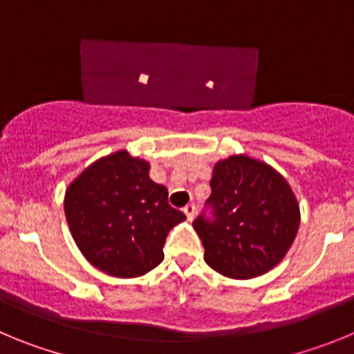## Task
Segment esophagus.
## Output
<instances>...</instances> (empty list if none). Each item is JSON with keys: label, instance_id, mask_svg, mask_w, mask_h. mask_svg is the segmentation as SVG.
Wrapping results in <instances>:
<instances>
[{"label": "esophagus", "instance_id": "obj_1", "mask_svg": "<svg viewBox=\"0 0 354 354\" xmlns=\"http://www.w3.org/2000/svg\"><path fill=\"white\" fill-rule=\"evenodd\" d=\"M183 212H185V215H187V218H189V221H192L194 215H196V205H194V203H189V205L183 208Z\"/></svg>", "mask_w": 354, "mask_h": 354}]
</instances>
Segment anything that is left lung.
Here are the masks:
<instances>
[{"instance_id":"8db88e82","label":"left lung","mask_w":354,"mask_h":354,"mask_svg":"<svg viewBox=\"0 0 354 354\" xmlns=\"http://www.w3.org/2000/svg\"><path fill=\"white\" fill-rule=\"evenodd\" d=\"M209 189L192 222L206 263L231 279L263 275L280 263L300 225L288 181L270 165L236 155L215 165Z\"/></svg>"}]
</instances>
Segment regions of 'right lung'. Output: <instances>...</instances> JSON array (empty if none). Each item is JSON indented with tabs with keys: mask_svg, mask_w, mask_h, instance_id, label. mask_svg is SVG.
Instances as JSON below:
<instances>
[{
	"mask_svg": "<svg viewBox=\"0 0 354 354\" xmlns=\"http://www.w3.org/2000/svg\"><path fill=\"white\" fill-rule=\"evenodd\" d=\"M148 169V162L118 151L91 164L66 190L65 215L75 243L113 277L130 279L158 266L171 227L185 221Z\"/></svg>",
	"mask_w": 354,
	"mask_h": 354,
	"instance_id": "right-lung-1",
	"label": "right lung"
}]
</instances>
